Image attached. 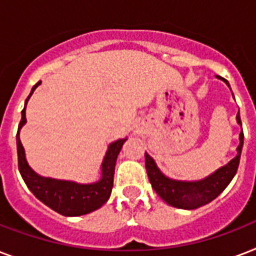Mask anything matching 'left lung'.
Here are the masks:
<instances>
[{
	"instance_id": "left-lung-1",
	"label": "left lung",
	"mask_w": 256,
	"mask_h": 256,
	"mask_svg": "<svg viewBox=\"0 0 256 256\" xmlns=\"http://www.w3.org/2000/svg\"><path fill=\"white\" fill-rule=\"evenodd\" d=\"M228 85L226 80H223ZM236 120L239 124L240 122V116L239 112L236 114ZM243 130L239 134L240 144L238 146V156L234 160H231L226 166H223L219 170H216L214 174L210 176L196 180V182H179V180H172L164 176L156 168V162L148 156V152H144V164H146V171H148V180L152 183V188L156 192L164 199V202L172 207L178 208H184V210H194L200 206H204L211 200H214L220 192H222L231 179L234 178L236 174L240 160V152L243 148Z\"/></svg>"
}]
</instances>
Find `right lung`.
Here are the masks:
<instances>
[{
    "instance_id": "obj_1",
    "label": "right lung",
    "mask_w": 256,
    "mask_h": 256,
    "mask_svg": "<svg viewBox=\"0 0 256 256\" xmlns=\"http://www.w3.org/2000/svg\"><path fill=\"white\" fill-rule=\"evenodd\" d=\"M38 82L32 88V92L25 100V108L22 110L21 122L18 124L17 132V154H18V170L25 180L29 190L37 196L46 206L58 214L65 216H78L85 215L100 208L110 198L114 182V170H116V156L126 140H118L108 146V150L102 164V178L96 183L92 184H78L69 180H58V179L42 178L34 172L26 162L25 150L20 140V128L26 122V104L30 96L33 94Z\"/></svg>"
}]
</instances>
